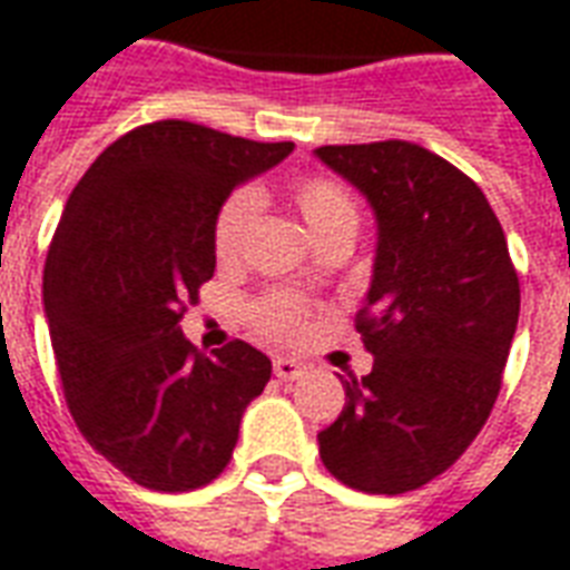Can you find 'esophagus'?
Instances as JSON below:
<instances>
[{
  "mask_svg": "<svg viewBox=\"0 0 570 570\" xmlns=\"http://www.w3.org/2000/svg\"><path fill=\"white\" fill-rule=\"evenodd\" d=\"M273 371H276L278 381H297V377H304V365L297 362V358H288V356H278L273 362Z\"/></svg>",
  "mask_w": 570,
  "mask_h": 570,
  "instance_id": "esophagus-1",
  "label": "esophagus"
}]
</instances>
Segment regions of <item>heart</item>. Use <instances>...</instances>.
<instances>
[{
    "label": "heart",
    "instance_id": "1",
    "mask_svg": "<svg viewBox=\"0 0 570 570\" xmlns=\"http://www.w3.org/2000/svg\"><path fill=\"white\" fill-rule=\"evenodd\" d=\"M294 208L304 217L309 236L316 245L331 239H356L358 205L356 199L328 177H304L292 193ZM261 214V193L252 187L236 189L214 217V254L217 261H236L245 248V239L252 233L254 220ZM306 318V306L292 294H269L261 304L252 306L254 328L276 337V341H294L301 337Z\"/></svg>",
    "mask_w": 570,
    "mask_h": 570
}]
</instances>
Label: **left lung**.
<instances>
[{
    "label": "left lung",
    "instance_id": "obj_1",
    "mask_svg": "<svg viewBox=\"0 0 570 570\" xmlns=\"http://www.w3.org/2000/svg\"><path fill=\"white\" fill-rule=\"evenodd\" d=\"M313 153L377 224L356 316L374 365L362 381L341 377L346 402L318 454L343 485L405 494L485 426L519 325V276L485 193L442 156L407 140Z\"/></svg>",
    "mask_w": 570,
    "mask_h": 570
}]
</instances>
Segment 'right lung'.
<instances>
[{
  "label": "right lung",
  "mask_w": 570,
  "mask_h": 570,
  "mask_svg": "<svg viewBox=\"0 0 570 570\" xmlns=\"http://www.w3.org/2000/svg\"><path fill=\"white\" fill-rule=\"evenodd\" d=\"M292 149L180 119L140 125L63 205L42 276L63 399L88 445L137 485L193 491L217 479L273 374L252 343L205 356L177 322L214 276L220 205Z\"/></svg>",
  "instance_id": "1"
}]
</instances>
